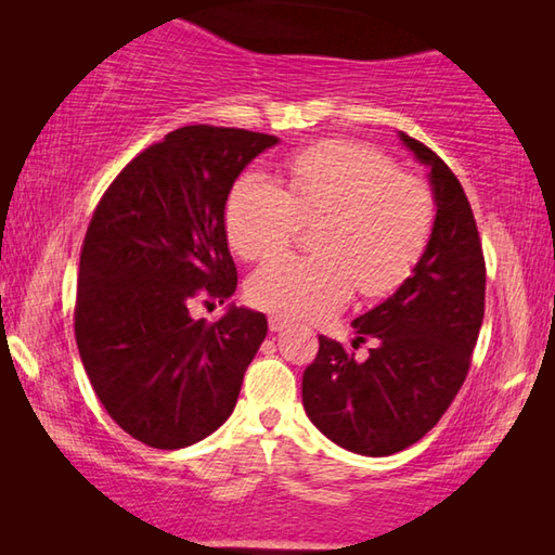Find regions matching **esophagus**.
Here are the masks:
<instances>
[{"label": "esophagus", "mask_w": 555, "mask_h": 555, "mask_svg": "<svg viewBox=\"0 0 555 555\" xmlns=\"http://www.w3.org/2000/svg\"><path fill=\"white\" fill-rule=\"evenodd\" d=\"M286 325H288L286 318H281V315H269V331H271V333H281V331H284Z\"/></svg>", "instance_id": "obj_1"}]
</instances>
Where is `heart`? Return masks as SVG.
Here are the masks:
<instances>
[{
	"label": "heart",
	"mask_w": 555,
	"mask_h": 555,
	"mask_svg": "<svg viewBox=\"0 0 555 555\" xmlns=\"http://www.w3.org/2000/svg\"><path fill=\"white\" fill-rule=\"evenodd\" d=\"M288 188L244 173L224 205V230L244 259L294 240L300 220L318 222L315 257L267 259L247 284L251 304L284 318H321L362 296H387L411 274L434 228V198L367 144L321 142L286 164Z\"/></svg>",
	"instance_id": "heart-1"
}]
</instances>
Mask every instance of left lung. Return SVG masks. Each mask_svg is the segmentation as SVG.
Instances as JSON below:
<instances>
[{
  "label": "left lung",
  "mask_w": 555,
  "mask_h": 555,
  "mask_svg": "<svg viewBox=\"0 0 555 555\" xmlns=\"http://www.w3.org/2000/svg\"><path fill=\"white\" fill-rule=\"evenodd\" d=\"M401 144L428 168L436 218L411 276L352 327L370 354L321 335L300 397L313 426L357 455L384 457L434 428L463 387L485 315V257L467 195L455 173L416 139Z\"/></svg>",
  "instance_id": "8db88e82"
}]
</instances>
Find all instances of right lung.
Here are the masks:
<instances>
[{
    "mask_svg": "<svg viewBox=\"0 0 555 555\" xmlns=\"http://www.w3.org/2000/svg\"><path fill=\"white\" fill-rule=\"evenodd\" d=\"M279 139L193 125L121 168L82 242L75 343L112 421L162 450L218 430L234 411L267 315L230 304L195 321L193 298L237 288L224 205L237 176Z\"/></svg>",
    "mask_w": 555,
    "mask_h": 555,
    "instance_id": "right-lung-1",
    "label": "right lung"
}]
</instances>
